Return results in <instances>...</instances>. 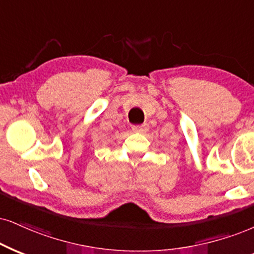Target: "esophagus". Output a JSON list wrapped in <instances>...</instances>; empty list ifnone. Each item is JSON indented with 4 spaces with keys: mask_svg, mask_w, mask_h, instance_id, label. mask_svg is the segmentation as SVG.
<instances>
[{
    "mask_svg": "<svg viewBox=\"0 0 254 254\" xmlns=\"http://www.w3.org/2000/svg\"><path fill=\"white\" fill-rule=\"evenodd\" d=\"M133 132L135 133H145L147 129H148V126L147 125H136V126L132 127Z\"/></svg>",
    "mask_w": 254,
    "mask_h": 254,
    "instance_id": "obj_1",
    "label": "esophagus"
}]
</instances>
